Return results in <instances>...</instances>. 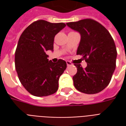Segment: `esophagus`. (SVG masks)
<instances>
[{
    "mask_svg": "<svg viewBox=\"0 0 126 126\" xmlns=\"http://www.w3.org/2000/svg\"><path fill=\"white\" fill-rule=\"evenodd\" d=\"M66 63H67V66H71L73 65V64H72L70 61H66Z\"/></svg>",
    "mask_w": 126,
    "mask_h": 126,
    "instance_id": "obj_1",
    "label": "esophagus"
}]
</instances>
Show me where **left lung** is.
<instances>
[{"label":"left lung","instance_id":"obj_1","mask_svg":"<svg viewBox=\"0 0 126 126\" xmlns=\"http://www.w3.org/2000/svg\"><path fill=\"white\" fill-rule=\"evenodd\" d=\"M66 24L80 33L77 55H82L87 63L85 69L75 64L78 71L73 77L74 86L85 94L100 93L109 84L116 66L117 50L113 39L104 26L92 19Z\"/></svg>","mask_w":126,"mask_h":126}]
</instances>
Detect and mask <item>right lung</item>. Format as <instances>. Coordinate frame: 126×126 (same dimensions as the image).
<instances>
[{
	"mask_svg": "<svg viewBox=\"0 0 126 126\" xmlns=\"http://www.w3.org/2000/svg\"><path fill=\"white\" fill-rule=\"evenodd\" d=\"M66 26L64 23L38 20L21 33L15 50V65L19 81L26 90L36 96L55 93L59 79L67 67L65 61H48L47 50H53L55 35Z\"/></svg>",
	"mask_w": 126,
	"mask_h": 126,
	"instance_id": "1",
	"label": "right lung"
}]
</instances>
